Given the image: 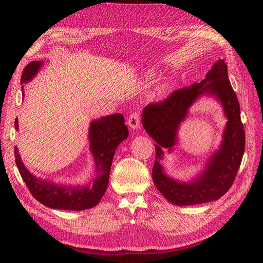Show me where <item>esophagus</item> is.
Segmentation results:
<instances>
[{"label": "esophagus", "mask_w": 263, "mask_h": 263, "mask_svg": "<svg viewBox=\"0 0 263 263\" xmlns=\"http://www.w3.org/2000/svg\"><path fill=\"white\" fill-rule=\"evenodd\" d=\"M127 124H128V126L133 128V130H135V128H137V127H139V125H140V114L139 112L131 114L127 118Z\"/></svg>", "instance_id": "34e87169"}]
</instances>
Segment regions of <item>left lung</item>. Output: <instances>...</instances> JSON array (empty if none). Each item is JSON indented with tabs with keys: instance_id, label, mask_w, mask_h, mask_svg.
Masks as SVG:
<instances>
[{
	"instance_id": "left-lung-1",
	"label": "left lung",
	"mask_w": 263,
	"mask_h": 263,
	"mask_svg": "<svg viewBox=\"0 0 263 263\" xmlns=\"http://www.w3.org/2000/svg\"><path fill=\"white\" fill-rule=\"evenodd\" d=\"M203 93L217 96L224 106L229 122L220 151L212 158L206 172L195 182L182 184L163 174L159 161L162 149L176 142L178 124L189 106ZM142 125L157 142L152 171L154 184L169 202L175 205H194L220 198L232 186L245 151V131L240 118V105L228 77V66L218 60L206 78L199 83L176 89L166 99L149 103L142 114Z\"/></svg>"
}]
</instances>
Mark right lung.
Masks as SVG:
<instances>
[{"mask_svg":"<svg viewBox=\"0 0 263 263\" xmlns=\"http://www.w3.org/2000/svg\"><path fill=\"white\" fill-rule=\"evenodd\" d=\"M42 65L43 62L41 61H31L23 69L21 84L30 81L37 74ZM15 127L18 130L17 119L15 121ZM127 137V126L121 114L111 115L91 123L89 140L95 158L97 177L87 186H62L37 179L24 167L17 147H15V161L22 179L29 188L31 195L38 202L45 206L60 210H86L97 205L103 197L108 186L115 151Z\"/></svg>","mask_w":263,"mask_h":263,"instance_id":"add662e5","label":"right lung"}]
</instances>
